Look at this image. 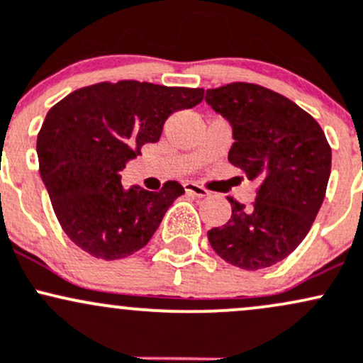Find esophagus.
<instances>
[{
  "instance_id": "obj_1",
  "label": "esophagus",
  "mask_w": 363,
  "mask_h": 363,
  "mask_svg": "<svg viewBox=\"0 0 363 363\" xmlns=\"http://www.w3.org/2000/svg\"><path fill=\"white\" fill-rule=\"evenodd\" d=\"M183 186H185L186 194H192V195H195V197H207V195H209V192H207L206 189L195 185V183H185Z\"/></svg>"
}]
</instances>
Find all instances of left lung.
<instances>
[{"instance_id": "8db88e82", "label": "left lung", "mask_w": 363, "mask_h": 363, "mask_svg": "<svg viewBox=\"0 0 363 363\" xmlns=\"http://www.w3.org/2000/svg\"><path fill=\"white\" fill-rule=\"evenodd\" d=\"M206 103L233 130L228 161L259 182L250 207L228 197L231 218L207 231L211 247L240 269L274 266L302 243L323 206L331 147L307 111L260 85L209 89Z\"/></svg>"}]
</instances>
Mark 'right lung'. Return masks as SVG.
Segmentation results:
<instances>
[{
	"instance_id": "1",
	"label": "right lung",
	"mask_w": 363,
	"mask_h": 363,
	"mask_svg": "<svg viewBox=\"0 0 363 363\" xmlns=\"http://www.w3.org/2000/svg\"><path fill=\"white\" fill-rule=\"evenodd\" d=\"M203 99L202 89L137 80L72 92L46 115L38 135L39 171L68 238L97 259L115 260L147 245L162 216L185 194L121 185V171L144 144L160 140L169 115Z\"/></svg>"
}]
</instances>
